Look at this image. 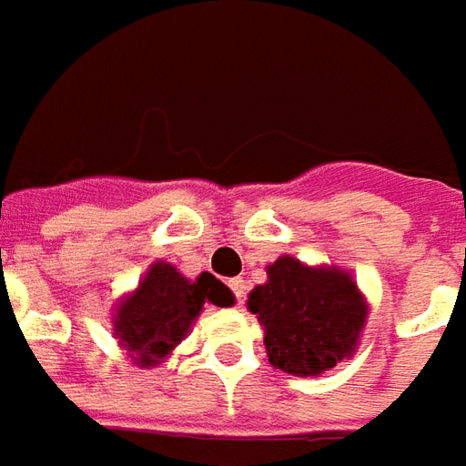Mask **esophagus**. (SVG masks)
<instances>
[{
  "instance_id": "obj_1",
  "label": "esophagus",
  "mask_w": 466,
  "mask_h": 466,
  "mask_svg": "<svg viewBox=\"0 0 466 466\" xmlns=\"http://www.w3.org/2000/svg\"><path fill=\"white\" fill-rule=\"evenodd\" d=\"M228 286H230L233 296H236L238 301H243V296H246V289H248V286H246V280H243V279H230V280H228Z\"/></svg>"
}]
</instances>
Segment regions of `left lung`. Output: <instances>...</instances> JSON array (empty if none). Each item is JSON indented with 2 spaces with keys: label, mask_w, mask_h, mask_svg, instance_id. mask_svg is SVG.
<instances>
[{
  "label": "left lung",
  "mask_w": 466,
  "mask_h": 466,
  "mask_svg": "<svg viewBox=\"0 0 466 466\" xmlns=\"http://www.w3.org/2000/svg\"><path fill=\"white\" fill-rule=\"evenodd\" d=\"M248 309L266 326L270 364L299 376L323 374L354 354L366 321L349 273L309 268L291 256L268 266V283L250 291Z\"/></svg>",
  "instance_id": "1"
}]
</instances>
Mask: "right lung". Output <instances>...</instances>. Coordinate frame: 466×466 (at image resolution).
<instances>
[{
  "mask_svg": "<svg viewBox=\"0 0 466 466\" xmlns=\"http://www.w3.org/2000/svg\"><path fill=\"white\" fill-rule=\"evenodd\" d=\"M206 301L230 306L233 293L210 273L187 280L170 263L157 260L137 291L117 306L115 336L135 364L155 366L186 339Z\"/></svg>",
  "mask_w": 466,
  "mask_h": 466,
  "instance_id": "right-lung-1",
  "label": "right lung"
}]
</instances>
